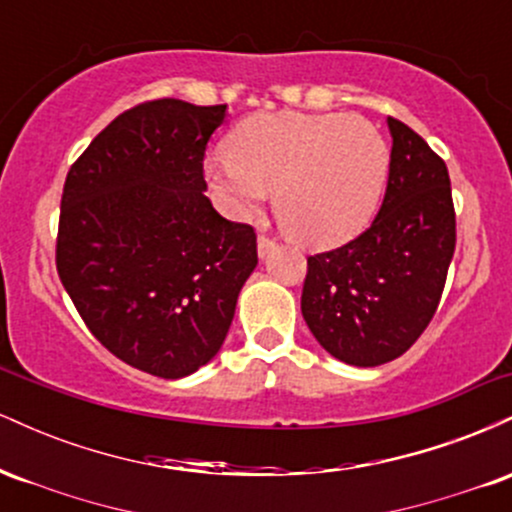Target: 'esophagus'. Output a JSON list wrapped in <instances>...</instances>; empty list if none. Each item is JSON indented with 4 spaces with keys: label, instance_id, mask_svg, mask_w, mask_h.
Returning <instances> with one entry per match:
<instances>
[{
    "label": "esophagus",
    "instance_id": "34e87169",
    "mask_svg": "<svg viewBox=\"0 0 512 512\" xmlns=\"http://www.w3.org/2000/svg\"><path fill=\"white\" fill-rule=\"evenodd\" d=\"M276 248H279V245H276L274 238H267V236L257 238V255H260L262 260H264V257L272 255V252H274Z\"/></svg>",
    "mask_w": 512,
    "mask_h": 512
}]
</instances>
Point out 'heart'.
<instances>
[{"mask_svg": "<svg viewBox=\"0 0 512 512\" xmlns=\"http://www.w3.org/2000/svg\"><path fill=\"white\" fill-rule=\"evenodd\" d=\"M390 149L373 122L342 113L252 115L211 158L216 207L248 221L274 190V214L296 243L330 248L366 228L383 197Z\"/></svg>", "mask_w": 512, "mask_h": 512, "instance_id": "heart-1", "label": "heart"}]
</instances>
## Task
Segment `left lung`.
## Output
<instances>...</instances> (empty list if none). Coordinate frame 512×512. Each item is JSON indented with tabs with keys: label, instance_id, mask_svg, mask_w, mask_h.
Listing matches in <instances>:
<instances>
[{
	"label": "left lung",
	"instance_id": "left-lung-1",
	"mask_svg": "<svg viewBox=\"0 0 512 512\" xmlns=\"http://www.w3.org/2000/svg\"><path fill=\"white\" fill-rule=\"evenodd\" d=\"M390 175L378 216L308 257L301 310L327 354L358 368L402 356L436 313L455 252L450 175L414 129L387 117Z\"/></svg>",
	"mask_w": 512,
	"mask_h": 512
}]
</instances>
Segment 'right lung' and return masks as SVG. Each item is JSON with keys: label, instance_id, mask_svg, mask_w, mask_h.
Returning <instances> with one entry per match:
<instances>
[{"label": "right lung", "instance_id": "obj_1", "mask_svg": "<svg viewBox=\"0 0 512 512\" xmlns=\"http://www.w3.org/2000/svg\"><path fill=\"white\" fill-rule=\"evenodd\" d=\"M226 105L175 98L117 115L69 170L57 272L110 354L178 380L219 354L257 236L211 207L204 154Z\"/></svg>", "mask_w": 512, "mask_h": 512}]
</instances>
